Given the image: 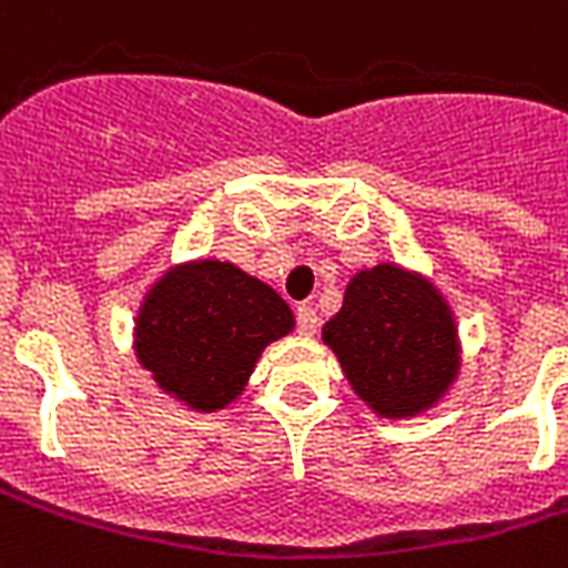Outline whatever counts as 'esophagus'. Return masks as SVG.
I'll list each match as a JSON object with an SVG mask.
<instances>
[{
    "label": "esophagus",
    "instance_id": "obj_1",
    "mask_svg": "<svg viewBox=\"0 0 568 568\" xmlns=\"http://www.w3.org/2000/svg\"><path fill=\"white\" fill-rule=\"evenodd\" d=\"M297 331H301L303 336H313V333L318 331V313H315V306H310V303H301V306H297Z\"/></svg>",
    "mask_w": 568,
    "mask_h": 568
}]
</instances>
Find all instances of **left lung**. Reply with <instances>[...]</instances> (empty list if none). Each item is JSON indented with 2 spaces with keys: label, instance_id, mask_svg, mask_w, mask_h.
Segmentation results:
<instances>
[{
  "label": "left lung",
  "instance_id": "8db88e82",
  "mask_svg": "<svg viewBox=\"0 0 568 568\" xmlns=\"http://www.w3.org/2000/svg\"><path fill=\"white\" fill-rule=\"evenodd\" d=\"M357 399L384 419H410L438 405L462 369L453 306L417 271L381 262L345 288L342 310L322 327Z\"/></svg>",
  "mask_w": 568,
  "mask_h": 568
}]
</instances>
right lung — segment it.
<instances>
[{"label":"right lung","mask_w":568,"mask_h":568,"mask_svg":"<svg viewBox=\"0 0 568 568\" xmlns=\"http://www.w3.org/2000/svg\"><path fill=\"white\" fill-rule=\"evenodd\" d=\"M294 331L288 303L232 262L166 267L142 294L133 354L166 396L199 414L229 408L267 345Z\"/></svg>","instance_id":"1"}]
</instances>
